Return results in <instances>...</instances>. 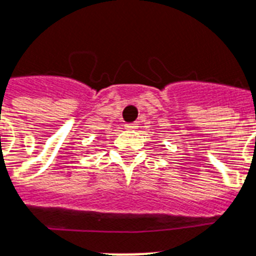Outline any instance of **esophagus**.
I'll list each match as a JSON object with an SVG mask.
<instances>
[{
	"mask_svg": "<svg viewBox=\"0 0 256 256\" xmlns=\"http://www.w3.org/2000/svg\"><path fill=\"white\" fill-rule=\"evenodd\" d=\"M138 128V124H136V122H134V124H126V128H128V130H134V128Z\"/></svg>",
	"mask_w": 256,
	"mask_h": 256,
	"instance_id": "1",
	"label": "esophagus"
}]
</instances>
